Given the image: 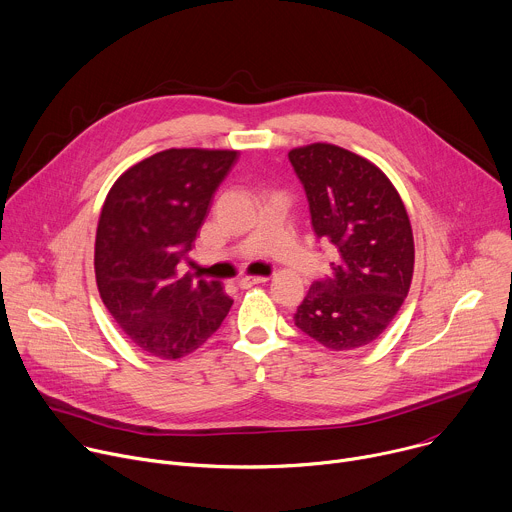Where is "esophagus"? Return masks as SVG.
I'll use <instances>...</instances> for the list:
<instances>
[{
  "label": "esophagus",
  "instance_id": "34e87169",
  "mask_svg": "<svg viewBox=\"0 0 512 512\" xmlns=\"http://www.w3.org/2000/svg\"><path fill=\"white\" fill-rule=\"evenodd\" d=\"M265 281H267V277H251V275H245V277L239 279V287L249 289V287H253V285H257V283H265Z\"/></svg>",
  "mask_w": 512,
  "mask_h": 512
}]
</instances>
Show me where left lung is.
Returning a JSON list of instances; mask_svg holds the SVG:
<instances>
[{
    "mask_svg": "<svg viewBox=\"0 0 512 512\" xmlns=\"http://www.w3.org/2000/svg\"><path fill=\"white\" fill-rule=\"evenodd\" d=\"M287 156L306 188L312 227L336 255L332 275L308 289L296 326L330 350L367 346L411 287L415 245L405 204L379 166L334 143Z\"/></svg>",
    "mask_w": 512,
    "mask_h": 512,
    "instance_id": "8db88e82",
    "label": "left lung"
}]
</instances>
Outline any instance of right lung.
<instances>
[{
	"mask_svg": "<svg viewBox=\"0 0 512 512\" xmlns=\"http://www.w3.org/2000/svg\"><path fill=\"white\" fill-rule=\"evenodd\" d=\"M237 150L172 148L127 168L111 186L97 225L99 296L143 354L178 360L200 348L233 300L221 281L180 273Z\"/></svg>",
	"mask_w": 512,
	"mask_h": 512,
	"instance_id": "add662e5",
	"label": "right lung"
}]
</instances>
